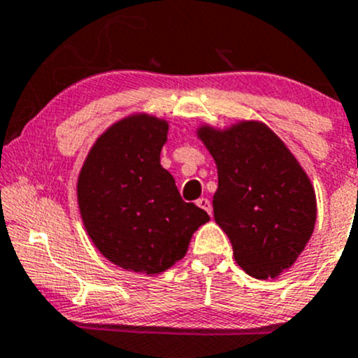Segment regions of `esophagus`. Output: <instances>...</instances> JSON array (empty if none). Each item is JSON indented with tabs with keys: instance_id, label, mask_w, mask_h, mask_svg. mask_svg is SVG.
I'll use <instances>...</instances> for the list:
<instances>
[{
	"instance_id": "obj_1",
	"label": "esophagus",
	"mask_w": 358,
	"mask_h": 358,
	"mask_svg": "<svg viewBox=\"0 0 358 358\" xmlns=\"http://www.w3.org/2000/svg\"><path fill=\"white\" fill-rule=\"evenodd\" d=\"M196 205L200 206V208H203L208 215H212V203H210L208 198H200V200L196 201Z\"/></svg>"
}]
</instances>
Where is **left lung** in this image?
<instances>
[{
  "label": "left lung",
  "instance_id": "left-lung-1",
  "mask_svg": "<svg viewBox=\"0 0 358 358\" xmlns=\"http://www.w3.org/2000/svg\"><path fill=\"white\" fill-rule=\"evenodd\" d=\"M219 172L213 219L252 278L268 279L291 267L314 233L315 193L285 143L259 122L229 131L200 129Z\"/></svg>",
  "mask_w": 358,
  "mask_h": 358
}]
</instances>
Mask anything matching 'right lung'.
<instances>
[{
    "mask_svg": "<svg viewBox=\"0 0 358 358\" xmlns=\"http://www.w3.org/2000/svg\"><path fill=\"white\" fill-rule=\"evenodd\" d=\"M169 125L150 115L124 119L93 146L77 182L87 234L125 271L158 274L182 259L210 217L180 198L160 165Z\"/></svg>",
    "mask_w": 358,
    "mask_h": 358,
    "instance_id": "add662e5",
    "label": "right lung"
}]
</instances>
